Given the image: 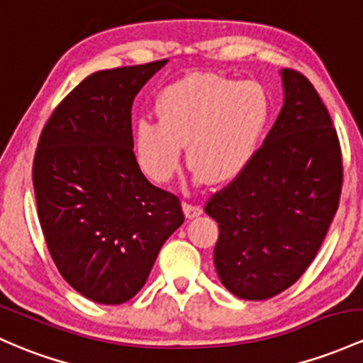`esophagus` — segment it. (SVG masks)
I'll use <instances>...</instances> for the list:
<instances>
[{"instance_id": "esophagus-1", "label": "esophagus", "mask_w": 363, "mask_h": 363, "mask_svg": "<svg viewBox=\"0 0 363 363\" xmlns=\"http://www.w3.org/2000/svg\"><path fill=\"white\" fill-rule=\"evenodd\" d=\"M182 210H184V215L188 218H194L203 213V208L200 205H191V203H182Z\"/></svg>"}]
</instances>
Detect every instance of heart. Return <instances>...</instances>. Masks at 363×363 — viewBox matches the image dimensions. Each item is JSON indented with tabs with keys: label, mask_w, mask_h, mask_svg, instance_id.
<instances>
[{
	"label": "heart",
	"mask_w": 363,
	"mask_h": 363,
	"mask_svg": "<svg viewBox=\"0 0 363 363\" xmlns=\"http://www.w3.org/2000/svg\"><path fill=\"white\" fill-rule=\"evenodd\" d=\"M157 113L158 122L138 123L136 153L143 170L165 184L181 167L182 146H188L198 181L227 184L257 155L270 121V99L257 82L189 74L162 91Z\"/></svg>",
	"instance_id": "b5f03b06"
}]
</instances>
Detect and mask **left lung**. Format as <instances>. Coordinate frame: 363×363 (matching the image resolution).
<instances>
[{
  "instance_id": "left-lung-1",
  "label": "left lung",
  "mask_w": 363,
  "mask_h": 363,
  "mask_svg": "<svg viewBox=\"0 0 363 363\" xmlns=\"http://www.w3.org/2000/svg\"><path fill=\"white\" fill-rule=\"evenodd\" d=\"M284 103L248 169L206 203L218 224L213 264L242 300L293 286L320 248L340 205L343 162L315 87L281 70Z\"/></svg>"
}]
</instances>
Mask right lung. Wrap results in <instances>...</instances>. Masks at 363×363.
<instances>
[{
  "instance_id": "add662e5",
  "label": "right lung",
  "mask_w": 363,
  "mask_h": 363,
  "mask_svg": "<svg viewBox=\"0 0 363 363\" xmlns=\"http://www.w3.org/2000/svg\"><path fill=\"white\" fill-rule=\"evenodd\" d=\"M167 62L91 74L38 143L33 182L48 250L72 288L101 305L136 296L184 222L179 198L151 184L133 151V101Z\"/></svg>"
}]
</instances>
